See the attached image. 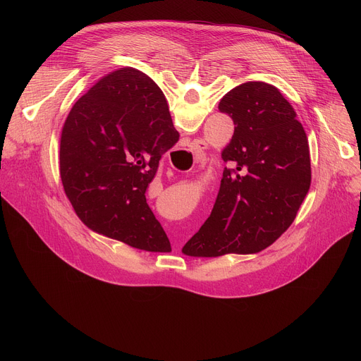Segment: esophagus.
<instances>
[{"instance_id":"34e87169","label":"esophagus","mask_w":361,"mask_h":361,"mask_svg":"<svg viewBox=\"0 0 361 361\" xmlns=\"http://www.w3.org/2000/svg\"><path fill=\"white\" fill-rule=\"evenodd\" d=\"M190 148L191 151L194 152V156L197 160H202L204 159V149L207 148V142H205L204 140H194L191 144H190Z\"/></svg>"}]
</instances>
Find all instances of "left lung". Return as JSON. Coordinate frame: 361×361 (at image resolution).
<instances>
[{
	"label": "left lung",
	"instance_id": "1",
	"mask_svg": "<svg viewBox=\"0 0 361 361\" xmlns=\"http://www.w3.org/2000/svg\"><path fill=\"white\" fill-rule=\"evenodd\" d=\"M219 110L235 126L221 152L230 166L210 217L183 247L192 257L264 250L291 226L312 183L307 134L279 88L244 82Z\"/></svg>",
	"mask_w": 361,
	"mask_h": 361
}]
</instances>
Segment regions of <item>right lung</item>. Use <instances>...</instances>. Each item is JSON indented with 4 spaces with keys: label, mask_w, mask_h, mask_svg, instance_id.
Wrapping results in <instances>:
<instances>
[{
    "label": "right lung",
    "mask_w": 361,
    "mask_h": 361,
    "mask_svg": "<svg viewBox=\"0 0 361 361\" xmlns=\"http://www.w3.org/2000/svg\"><path fill=\"white\" fill-rule=\"evenodd\" d=\"M167 99L135 68L102 77L71 109L60 140L64 191L92 231L145 251H171L145 191L178 141Z\"/></svg>",
    "instance_id": "add662e5"
}]
</instances>
